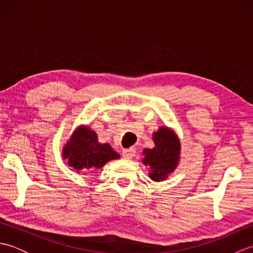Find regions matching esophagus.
<instances>
[{"label":"esophagus","mask_w":253,"mask_h":253,"mask_svg":"<svg viewBox=\"0 0 253 253\" xmlns=\"http://www.w3.org/2000/svg\"><path fill=\"white\" fill-rule=\"evenodd\" d=\"M123 157L125 159H131L136 155V150L133 148H129V149H124L123 150Z\"/></svg>","instance_id":"1"}]
</instances>
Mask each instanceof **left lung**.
Wrapping results in <instances>:
<instances>
[{"mask_svg":"<svg viewBox=\"0 0 253 253\" xmlns=\"http://www.w3.org/2000/svg\"><path fill=\"white\" fill-rule=\"evenodd\" d=\"M155 147L143 151V163L150 168V177L154 181L165 179L176 169L179 159L180 144L178 139L166 127L153 135Z\"/></svg>","mask_w":253,"mask_h":253,"instance_id":"left-lung-1","label":"left lung"}]
</instances>
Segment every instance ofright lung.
Wrapping results in <instances>:
<instances>
[{"mask_svg":"<svg viewBox=\"0 0 253 253\" xmlns=\"http://www.w3.org/2000/svg\"><path fill=\"white\" fill-rule=\"evenodd\" d=\"M63 158L74 169L87 170L100 169L109 161L120 158V154L110 144L99 143L94 131L79 127L64 148Z\"/></svg>","mask_w":253,"mask_h":253,"instance_id":"1","label":"right lung"}]
</instances>
